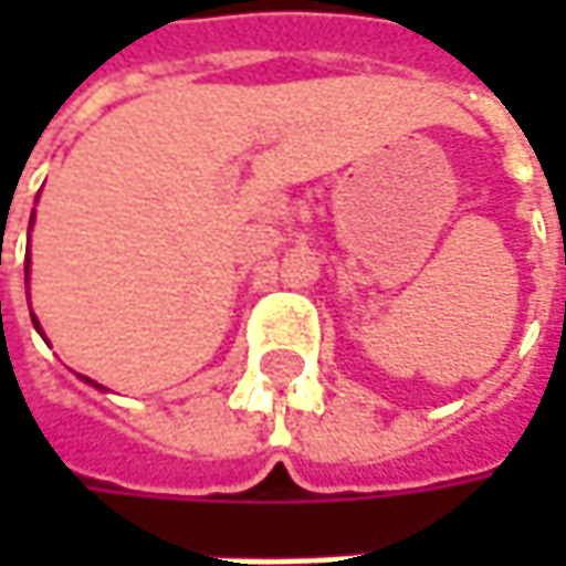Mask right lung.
Returning a JSON list of instances; mask_svg holds the SVG:
<instances>
[{"mask_svg": "<svg viewBox=\"0 0 566 566\" xmlns=\"http://www.w3.org/2000/svg\"><path fill=\"white\" fill-rule=\"evenodd\" d=\"M24 271H28V268H24ZM36 331H40V327H36ZM84 380H87V378H84Z\"/></svg>", "mask_w": 566, "mask_h": 566, "instance_id": "add662e5", "label": "right lung"}]
</instances>
